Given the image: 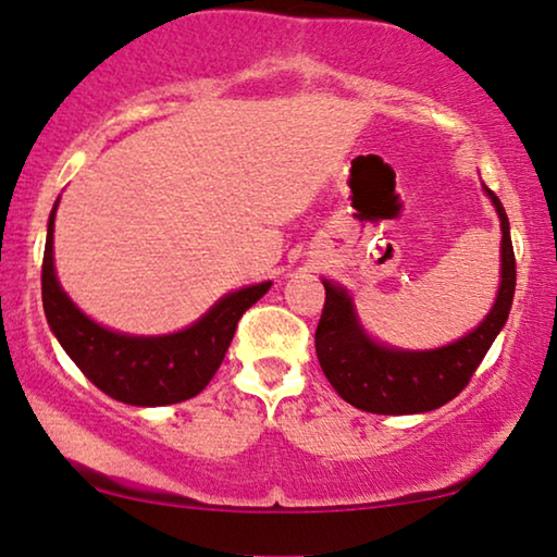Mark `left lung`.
<instances>
[{
    "label": "left lung",
    "mask_w": 557,
    "mask_h": 557,
    "mask_svg": "<svg viewBox=\"0 0 557 557\" xmlns=\"http://www.w3.org/2000/svg\"><path fill=\"white\" fill-rule=\"evenodd\" d=\"M484 193L497 208L502 225V281L492 311L467 337L425 352L385 347L364 334L345 288L322 281L326 299L314 334L317 357L326 380L349 406L380 416L436 410L469 385L479 362L490 352L512 309L517 265L507 212L490 187Z\"/></svg>",
    "instance_id": "obj_1"
}]
</instances>
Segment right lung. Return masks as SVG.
<instances>
[{"label":"right lung","instance_id":"add662e5","mask_svg":"<svg viewBox=\"0 0 557 557\" xmlns=\"http://www.w3.org/2000/svg\"><path fill=\"white\" fill-rule=\"evenodd\" d=\"M55 210L58 202L50 212L45 240L42 307L67 357L98 391L128 406H172L202 393L223 362L240 317L269 292L271 281L223 296L208 314L182 332L162 337L111 332L83 314L58 284L52 263Z\"/></svg>","mask_w":557,"mask_h":557}]
</instances>
